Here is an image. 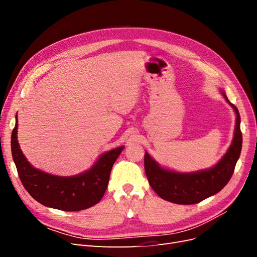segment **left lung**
Returning <instances> with one entry per match:
<instances>
[{
	"label": "left lung",
	"mask_w": 257,
	"mask_h": 257,
	"mask_svg": "<svg viewBox=\"0 0 257 257\" xmlns=\"http://www.w3.org/2000/svg\"><path fill=\"white\" fill-rule=\"evenodd\" d=\"M222 94L234 108L237 119L235 136L229 149L214 167L192 174L176 173L162 168L149 154L145 153V172L148 181L161 198L180 205L197 204L220 192L230 180L240 157L242 133L237 107L229 103L224 92Z\"/></svg>",
	"instance_id": "obj_1"
}]
</instances>
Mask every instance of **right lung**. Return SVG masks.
I'll return each mask as SVG.
<instances>
[{"mask_svg": "<svg viewBox=\"0 0 257 257\" xmlns=\"http://www.w3.org/2000/svg\"><path fill=\"white\" fill-rule=\"evenodd\" d=\"M18 123L12 133V154L20 180L38 203L63 211H79L96 205L104 196L113 163L123 147L104 153L81 175L58 177L34 168L23 155L17 141Z\"/></svg>", "mask_w": 257, "mask_h": 257, "instance_id": "1", "label": "right lung"}]
</instances>
